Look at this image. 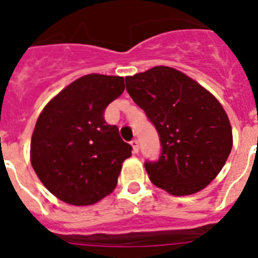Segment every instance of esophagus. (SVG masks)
Returning <instances> with one entry per match:
<instances>
[{
	"instance_id": "esophagus-1",
	"label": "esophagus",
	"mask_w": 258,
	"mask_h": 258,
	"mask_svg": "<svg viewBox=\"0 0 258 258\" xmlns=\"http://www.w3.org/2000/svg\"><path fill=\"white\" fill-rule=\"evenodd\" d=\"M132 147H133V152L134 154H137L138 152V150H140V143H138V140H133L131 142Z\"/></svg>"
}]
</instances>
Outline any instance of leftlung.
Masks as SVG:
<instances>
[{"label":"left lung","mask_w":258,"mask_h":258,"mask_svg":"<svg viewBox=\"0 0 258 258\" xmlns=\"http://www.w3.org/2000/svg\"><path fill=\"white\" fill-rule=\"evenodd\" d=\"M125 81L160 136V159L145 164L150 181L174 197L206 188L232 149L231 125L222 104L195 80L166 66Z\"/></svg>","instance_id":"8db88e82"}]
</instances>
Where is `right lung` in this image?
Returning a JSON list of instances; mask_svg holds the SVG:
<instances>
[{
  "instance_id": "obj_1",
  "label": "right lung",
  "mask_w": 258,
  "mask_h": 258,
  "mask_svg": "<svg viewBox=\"0 0 258 258\" xmlns=\"http://www.w3.org/2000/svg\"><path fill=\"white\" fill-rule=\"evenodd\" d=\"M124 77L90 74L44 107L31 140V164L45 187L71 206L95 204L115 190L132 146L104 121L106 107L124 92Z\"/></svg>"
}]
</instances>
